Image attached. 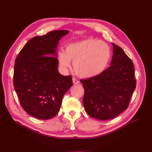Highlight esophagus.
<instances>
[{"mask_svg":"<svg viewBox=\"0 0 152 152\" xmlns=\"http://www.w3.org/2000/svg\"><path fill=\"white\" fill-rule=\"evenodd\" d=\"M72 81H73L74 84H78V83H80L79 80L78 79H76V78H72Z\"/></svg>","mask_w":152,"mask_h":152,"instance_id":"1","label":"esophagus"}]
</instances>
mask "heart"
I'll return each mask as SVG.
<instances>
[{"label":"heart","instance_id":"heart-1","mask_svg":"<svg viewBox=\"0 0 152 152\" xmlns=\"http://www.w3.org/2000/svg\"><path fill=\"white\" fill-rule=\"evenodd\" d=\"M57 57L61 68L69 67L72 61L78 75L91 78L104 70L110 59L111 50L104 42L89 38L67 45L65 51H59Z\"/></svg>","mask_w":152,"mask_h":152}]
</instances>
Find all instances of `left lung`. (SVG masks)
Instances as JSON below:
<instances>
[{"label": "left lung", "mask_w": 152, "mask_h": 152, "mask_svg": "<svg viewBox=\"0 0 152 152\" xmlns=\"http://www.w3.org/2000/svg\"><path fill=\"white\" fill-rule=\"evenodd\" d=\"M112 45L111 66L97 76L80 80L86 111L100 120L112 119L125 110L137 84L133 61L120 47Z\"/></svg>", "instance_id": "8db88e82"}]
</instances>
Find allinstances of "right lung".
<instances>
[{"label": "right lung", "instance_id": "1", "mask_svg": "<svg viewBox=\"0 0 152 152\" xmlns=\"http://www.w3.org/2000/svg\"><path fill=\"white\" fill-rule=\"evenodd\" d=\"M66 30L51 31L28 40L16 57L14 86L27 114L49 119L59 112L63 97L72 86L71 76L58 72L56 49Z\"/></svg>", "mask_w": 152, "mask_h": 152}]
</instances>
